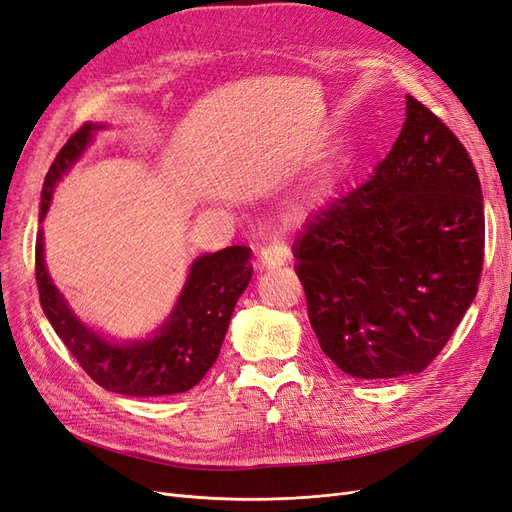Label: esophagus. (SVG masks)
Wrapping results in <instances>:
<instances>
[{
  "label": "esophagus",
  "instance_id": "34e87169",
  "mask_svg": "<svg viewBox=\"0 0 512 512\" xmlns=\"http://www.w3.org/2000/svg\"><path fill=\"white\" fill-rule=\"evenodd\" d=\"M258 258H260V262L265 267H282L284 262H288V258H290V252H288V247H286V243H282V241H271L269 245H262L260 247V252H258Z\"/></svg>",
  "mask_w": 512,
  "mask_h": 512
}]
</instances>
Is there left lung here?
Masks as SVG:
<instances>
[{
    "label": "left lung",
    "instance_id": "8db88e82",
    "mask_svg": "<svg viewBox=\"0 0 512 512\" xmlns=\"http://www.w3.org/2000/svg\"><path fill=\"white\" fill-rule=\"evenodd\" d=\"M297 275L322 352L354 378L423 371L476 297L485 209L466 147L406 96V123L361 188L307 222Z\"/></svg>",
    "mask_w": 512,
    "mask_h": 512
}]
</instances>
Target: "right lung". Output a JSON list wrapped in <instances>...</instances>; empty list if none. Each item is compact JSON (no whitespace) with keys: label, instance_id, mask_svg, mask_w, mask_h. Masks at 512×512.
I'll return each mask as SVG.
<instances>
[{"label":"right lung","instance_id":"right-lung-1","mask_svg":"<svg viewBox=\"0 0 512 512\" xmlns=\"http://www.w3.org/2000/svg\"><path fill=\"white\" fill-rule=\"evenodd\" d=\"M102 126L83 123L59 149L44 179L40 220L49 211L57 179L81 156ZM252 250L232 245L200 256L190 271L173 316L149 342L117 346L76 320L44 267L42 232L36 239V284L51 327L85 374L102 389L130 397H158L190 391L205 378L224 342L241 292L252 280Z\"/></svg>","mask_w":512,"mask_h":512}]
</instances>
